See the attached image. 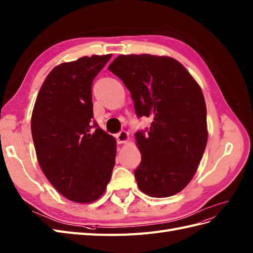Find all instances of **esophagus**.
Here are the masks:
<instances>
[{"mask_svg": "<svg viewBox=\"0 0 253 253\" xmlns=\"http://www.w3.org/2000/svg\"><path fill=\"white\" fill-rule=\"evenodd\" d=\"M116 138H117V143L118 144H126V141L130 139V135H128L126 131H121L120 133L116 135Z\"/></svg>", "mask_w": 253, "mask_h": 253, "instance_id": "1", "label": "esophagus"}]
</instances>
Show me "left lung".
<instances>
[{
  "label": "left lung",
  "mask_w": 253,
  "mask_h": 253,
  "mask_svg": "<svg viewBox=\"0 0 253 253\" xmlns=\"http://www.w3.org/2000/svg\"><path fill=\"white\" fill-rule=\"evenodd\" d=\"M131 92L138 117H151L147 134L135 133L141 162L134 170L152 198L179 193L192 179L208 139L205 98L180 62L166 55L121 54L108 66Z\"/></svg>",
  "instance_id": "1"
}]
</instances>
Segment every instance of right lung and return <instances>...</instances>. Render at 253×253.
<instances>
[{"instance_id":"obj_1","label":"right lung","mask_w":253,"mask_h":253,"mask_svg":"<svg viewBox=\"0 0 253 253\" xmlns=\"http://www.w3.org/2000/svg\"><path fill=\"white\" fill-rule=\"evenodd\" d=\"M110 58L94 54L57 65L34 104L31 131L41 169L75 203L100 199L115 166L116 139L92 125V83Z\"/></svg>"}]
</instances>
